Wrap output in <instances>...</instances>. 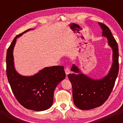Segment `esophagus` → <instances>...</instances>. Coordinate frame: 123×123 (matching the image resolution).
<instances>
[{"mask_svg":"<svg viewBox=\"0 0 123 123\" xmlns=\"http://www.w3.org/2000/svg\"><path fill=\"white\" fill-rule=\"evenodd\" d=\"M65 73H66L67 76L68 74L70 73V69H69V68H68V67H65Z\"/></svg>","mask_w":123,"mask_h":123,"instance_id":"obj_1","label":"esophagus"}]
</instances>
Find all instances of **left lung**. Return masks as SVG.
<instances>
[{"mask_svg": "<svg viewBox=\"0 0 123 123\" xmlns=\"http://www.w3.org/2000/svg\"><path fill=\"white\" fill-rule=\"evenodd\" d=\"M102 29V36L108 39L113 50V64L109 73L100 79H93L81 73L79 68L73 65L71 70L79 73L69 74L68 77L73 88L74 104L81 110H91L101 106L108 99L115 86L119 71V52L117 41L108 26L98 23Z\"/></svg>", "mask_w": 123, "mask_h": 123, "instance_id": "8db88e82", "label": "left lung"}]
</instances>
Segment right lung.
<instances>
[{"mask_svg":"<svg viewBox=\"0 0 123 123\" xmlns=\"http://www.w3.org/2000/svg\"><path fill=\"white\" fill-rule=\"evenodd\" d=\"M29 29L14 38L7 49L6 76L11 89L19 104L34 111H44L50 107L54 100V90L66 76L63 66L46 67L31 76H24L15 70L13 51L16 41Z\"/></svg>","mask_w":123,"mask_h":123,"instance_id":"1","label":"right lung"}]
</instances>
